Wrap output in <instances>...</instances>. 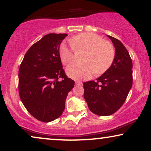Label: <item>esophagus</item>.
I'll list each match as a JSON object with an SVG mask.
<instances>
[{
	"label": "esophagus",
	"mask_w": 151,
	"mask_h": 151,
	"mask_svg": "<svg viewBox=\"0 0 151 151\" xmlns=\"http://www.w3.org/2000/svg\"><path fill=\"white\" fill-rule=\"evenodd\" d=\"M76 84H78V85H82V82L80 81H76Z\"/></svg>",
	"instance_id": "obj_1"
}]
</instances>
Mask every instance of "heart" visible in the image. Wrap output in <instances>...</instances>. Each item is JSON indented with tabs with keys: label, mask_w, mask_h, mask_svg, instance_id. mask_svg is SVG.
<instances>
[{
	"label": "heart",
	"mask_w": 151,
	"mask_h": 151,
	"mask_svg": "<svg viewBox=\"0 0 151 151\" xmlns=\"http://www.w3.org/2000/svg\"><path fill=\"white\" fill-rule=\"evenodd\" d=\"M71 45L63 42L59 46L58 54L62 63L68 64L73 60V49L86 51L82 63H73L67 67V73L74 80L89 78L95 72L102 74L109 69L115 57L113 45L102 37L92 33H82L71 39Z\"/></svg>",
	"instance_id": "1"
}]
</instances>
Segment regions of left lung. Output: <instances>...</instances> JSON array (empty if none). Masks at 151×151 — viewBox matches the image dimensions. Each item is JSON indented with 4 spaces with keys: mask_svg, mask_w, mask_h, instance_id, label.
<instances>
[{
    "mask_svg": "<svg viewBox=\"0 0 151 151\" xmlns=\"http://www.w3.org/2000/svg\"><path fill=\"white\" fill-rule=\"evenodd\" d=\"M115 49L109 69L100 78L84 82V98L88 109L100 116L112 115L122 106L133 84V63L127 49L117 39L107 35Z\"/></svg>",
    "mask_w": 151,
    "mask_h": 151,
    "instance_id": "8db88e82",
    "label": "left lung"
}]
</instances>
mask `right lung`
<instances>
[{"instance_id": "1", "label": "right lung", "mask_w": 151, "mask_h": 151, "mask_svg": "<svg viewBox=\"0 0 151 151\" xmlns=\"http://www.w3.org/2000/svg\"><path fill=\"white\" fill-rule=\"evenodd\" d=\"M67 34H49L24 55L18 72L20 100L28 112L43 122L58 118L75 82L63 69L58 49Z\"/></svg>"}]
</instances>
